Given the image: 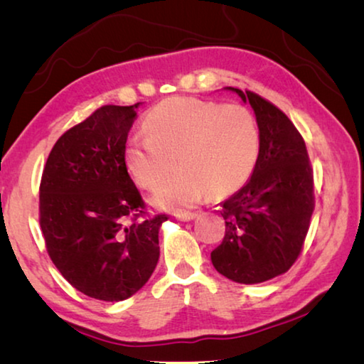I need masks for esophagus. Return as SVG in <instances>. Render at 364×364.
<instances>
[{
    "label": "esophagus",
    "instance_id": "obj_1",
    "mask_svg": "<svg viewBox=\"0 0 364 364\" xmlns=\"http://www.w3.org/2000/svg\"><path fill=\"white\" fill-rule=\"evenodd\" d=\"M174 215H176V219H178V220L188 222V220H193L198 214H196V213H188V211H178Z\"/></svg>",
    "mask_w": 364,
    "mask_h": 364
}]
</instances>
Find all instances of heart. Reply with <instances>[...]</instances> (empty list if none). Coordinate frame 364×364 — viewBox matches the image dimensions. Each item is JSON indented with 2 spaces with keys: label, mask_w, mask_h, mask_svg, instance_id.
Masks as SVG:
<instances>
[{
  "label": "heart",
  "mask_w": 364,
  "mask_h": 364,
  "mask_svg": "<svg viewBox=\"0 0 364 364\" xmlns=\"http://www.w3.org/2000/svg\"><path fill=\"white\" fill-rule=\"evenodd\" d=\"M146 134L127 140L124 161L139 186L156 190L168 209L193 206L208 195L237 192L251 177L260 153V127L250 108L196 97H169L146 113Z\"/></svg>",
  "instance_id": "b5f03b06"
}]
</instances>
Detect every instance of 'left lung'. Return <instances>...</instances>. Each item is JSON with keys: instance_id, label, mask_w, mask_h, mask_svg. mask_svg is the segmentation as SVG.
Returning <instances> with one entry per match:
<instances>
[{"instance_id": "left-lung-1", "label": "left lung", "mask_w": 364, "mask_h": 364, "mask_svg": "<svg viewBox=\"0 0 364 364\" xmlns=\"http://www.w3.org/2000/svg\"><path fill=\"white\" fill-rule=\"evenodd\" d=\"M228 89L254 108L260 153L246 186L222 203L225 237L211 260L232 282L256 284L283 275L301 256L315 209L314 169L301 132L277 105Z\"/></svg>"}]
</instances>
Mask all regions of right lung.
Masks as SVG:
<instances>
[{
  "instance_id": "right-lung-1",
  "label": "right lung",
  "mask_w": 364,
  "mask_h": 364,
  "mask_svg": "<svg viewBox=\"0 0 364 364\" xmlns=\"http://www.w3.org/2000/svg\"><path fill=\"white\" fill-rule=\"evenodd\" d=\"M139 104L104 105L57 139L40 183V227L50 260L82 294L131 297L159 257V225L127 174L124 149Z\"/></svg>"
}]
</instances>
